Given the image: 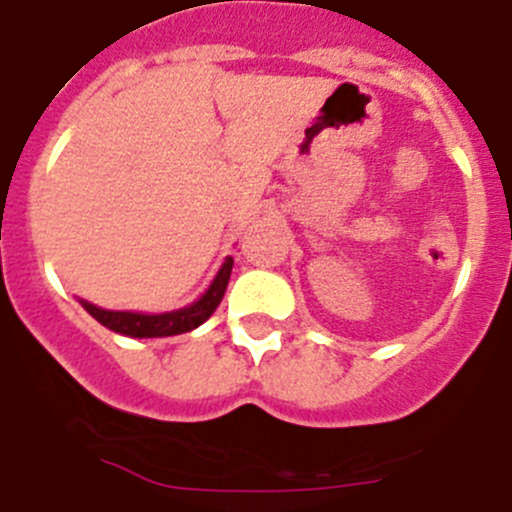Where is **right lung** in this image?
Returning a JSON list of instances; mask_svg holds the SVG:
<instances>
[{"label":"right lung","instance_id":"right-lung-1","mask_svg":"<svg viewBox=\"0 0 512 512\" xmlns=\"http://www.w3.org/2000/svg\"><path fill=\"white\" fill-rule=\"evenodd\" d=\"M230 271H233V259H225L220 266L217 277L212 279L210 289L192 305L182 307L174 312H161V315H146V312H122V310H102V307L92 305V302L81 300L84 310L92 315L94 320L104 325V328L122 333V336L133 338H164V336H179V333H189V330L200 328L212 312L217 310L220 300H223L225 289H228Z\"/></svg>","mask_w":512,"mask_h":512}]
</instances>
